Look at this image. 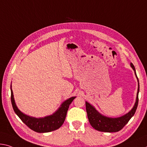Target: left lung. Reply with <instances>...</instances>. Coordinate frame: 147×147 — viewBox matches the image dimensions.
Instances as JSON below:
<instances>
[{"label": "left lung", "mask_w": 147, "mask_h": 147, "mask_svg": "<svg viewBox=\"0 0 147 147\" xmlns=\"http://www.w3.org/2000/svg\"><path fill=\"white\" fill-rule=\"evenodd\" d=\"M130 66L134 71L135 75L136 76L137 82H138V88H137L136 103H135L133 108L127 113L117 118L108 117V116L101 115L95 109L94 106L92 105L88 102L86 101V109L88 120H89L91 125L97 131L110 133L119 131L129 122V120L131 119L136 113L139 101L138 95L139 92V83L134 65L131 63Z\"/></svg>", "instance_id": "left-lung-1"}]
</instances>
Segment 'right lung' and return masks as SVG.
I'll use <instances>...</instances> for the list:
<instances>
[{
	"label": "right lung",
	"mask_w": 147,
	"mask_h": 147,
	"mask_svg": "<svg viewBox=\"0 0 147 147\" xmlns=\"http://www.w3.org/2000/svg\"><path fill=\"white\" fill-rule=\"evenodd\" d=\"M10 90L11 105L16 114L30 129L38 133H47L59 129L63 124L69 105L72 101L76 98V97H72L65 100L57 109V110L55 111V113H53L52 115L44 116V117L35 118L25 115L18 108L14 97H13L11 84Z\"/></svg>",
	"instance_id": "right-lung-1"
}]
</instances>
